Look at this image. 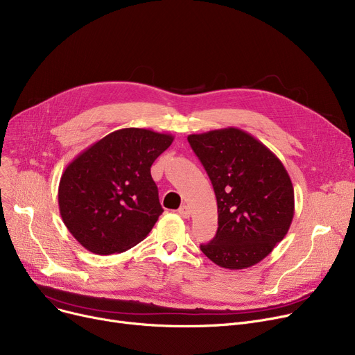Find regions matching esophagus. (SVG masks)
<instances>
[{
  "instance_id": "esophagus-1",
  "label": "esophagus",
  "mask_w": 355,
  "mask_h": 355,
  "mask_svg": "<svg viewBox=\"0 0 355 355\" xmlns=\"http://www.w3.org/2000/svg\"><path fill=\"white\" fill-rule=\"evenodd\" d=\"M178 214L181 217H184V218H189L190 214H191V210H190L189 206H185V204H182V206L178 209Z\"/></svg>"
}]
</instances>
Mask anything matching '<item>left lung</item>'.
Segmentation results:
<instances>
[{
	"mask_svg": "<svg viewBox=\"0 0 355 355\" xmlns=\"http://www.w3.org/2000/svg\"><path fill=\"white\" fill-rule=\"evenodd\" d=\"M217 198L218 227L201 252L216 265L246 269L281 241L295 213L288 171L268 146L237 128L189 135Z\"/></svg>",
	"mask_w": 355,
	"mask_h": 355,
	"instance_id": "left-lung-1",
	"label": "left lung"
}]
</instances>
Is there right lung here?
Returning a JSON list of instances; mask_svg holds the SVG:
<instances>
[{"mask_svg": "<svg viewBox=\"0 0 355 355\" xmlns=\"http://www.w3.org/2000/svg\"><path fill=\"white\" fill-rule=\"evenodd\" d=\"M174 137L149 129H118L67 166L59 209L67 230L92 253H121L153 230L162 207L151 165Z\"/></svg>", "mask_w": 355, "mask_h": 355, "instance_id": "obj_1", "label": "right lung"}]
</instances>
